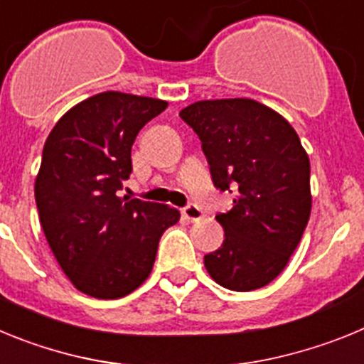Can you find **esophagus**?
<instances>
[{"label":"esophagus","instance_id":"34e87169","mask_svg":"<svg viewBox=\"0 0 364 364\" xmlns=\"http://www.w3.org/2000/svg\"><path fill=\"white\" fill-rule=\"evenodd\" d=\"M182 215H184V218H188V220H191V222H198L202 217H204L200 211V208H197L195 204L186 205L184 210H182Z\"/></svg>","mask_w":364,"mask_h":364}]
</instances>
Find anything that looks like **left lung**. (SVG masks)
<instances>
[{
  "label": "left lung",
  "instance_id": "1",
  "mask_svg": "<svg viewBox=\"0 0 364 364\" xmlns=\"http://www.w3.org/2000/svg\"><path fill=\"white\" fill-rule=\"evenodd\" d=\"M202 142L215 188L235 193L217 215L224 242L204 257L217 284L252 291L286 268L311 211L310 159L288 120L250 98L202 100L180 111Z\"/></svg>",
  "mask_w": 364,
  "mask_h": 364
}]
</instances>
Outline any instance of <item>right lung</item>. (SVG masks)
<instances>
[{"label":"right lung","instance_id":"obj_1","mask_svg":"<svg viewBox=\"0 0 364 364\" xmlns=\"http://www.w3.org/2000/svg\"><path fill=\"white\" fill-rule=\"evenodd\" d=\"M167 102L100 92L63 114L47 136L34 184L41 228L69 281L95 299H120L149 277L178 210L118 197L138 131Z\"/></svg>","mask_w":364,"mask_h":364}]
</instances>
